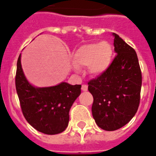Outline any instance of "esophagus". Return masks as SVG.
Masks as SVG:
<instances>
[{"instance_id":"esophagus-1","label":"esophagus","mask_w":156,"mask_h":156,"mask_svg":"<svg viewBox=\"0 0 156 156\" xmlns=\"http://www.w3.org/2000/svg\"><path fill=\"white\" fill-rule=\"evenodd\" d=\"M88 90V87L87 85H82V91H87Z\"/></svg>"}]
</instances>
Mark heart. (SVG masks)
Returning <instances> with one entry per match:
<instances>
[{
    "label": "heart",
    "instance_id": "b5f03b06",
    "mask_svg": "<svg viewBox=\"0 0 156 156\" xmlns=\"http://www.w3.org/2000/svg\"><path fill=\"white\" fill-rule=\"evenodd\" d=\"M112 58L113 47L106 41L82 45L72 55L74 70L78 71L81 67L87 66L89 74L94 77L107 72L111 65Z\"/></svg>",
    "mask_w": 156,
    "mask_h": 156
}]
</instances>
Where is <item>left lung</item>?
Listing matches in <instances>:
<instances>
[{
	"mask_svg": "<svg viewBox=\"0 0 156 156\" xmlns=\"http://www.w3.org/2000/svg\"><path fill=\"white\" fill-rule=\"evenodd\" d=\"M116 57L107 72L88 82L93 95L92 115L105 131L128 123L140 105L142 74L135 49L113 33Z\"/></svg>",
	"mask_w": 156,
	"mask_h": 156,
	"instance_id": "obj_1",
	"label": "left lung"
}]
</instances>
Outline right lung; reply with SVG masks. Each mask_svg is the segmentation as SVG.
<instances>
[{"instance_id":"add662e5","label":"right lung","mask_w":156,"mask_h":156,"mask_svg":"<svg viewBox=\"0 0 156 156\" xmlns=\"http://www.w3.org/2000/svg\"><path fill=\"white\" fill-rule=\"evenodd\" d=\"M19 55L16 63V90L24 117L37 131L57 135L66 130L69 109L81 94V85L62 82L53 87H34L25 77Z\"/></svg>"}]
</instances>
